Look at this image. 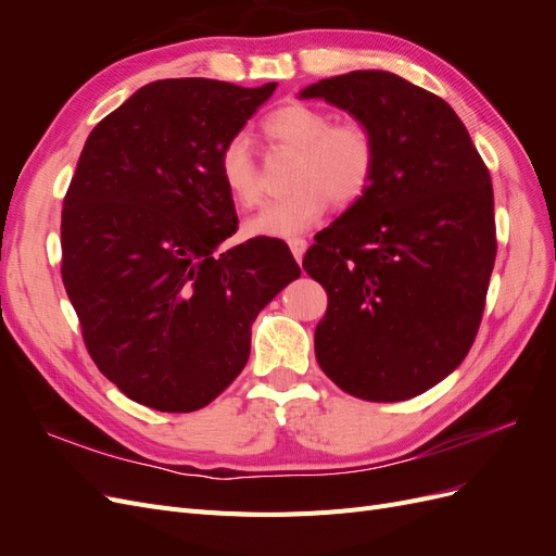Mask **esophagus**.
<instances>
[{
    "label": "esophagus",
    "instance_id": "obj_1",
    "mask_svg": "<svg viewBox=\"0 0 556 556\" xmlns=\"http://www.w3.org/2000/svg\"><path fill=\"white\" fill-rule=\"evenodd\" d=\"M290 250L296 262L304 260V252H306V241L304 239H290Z\"/></svg>",
    "mask_w": 556,
    "mask_h": 556
}]
</instances>
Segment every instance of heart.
<instances>
[{
	"mask_svg": "<svg viewBox=\"0 0 556 556\" xmlns=\"http://www.w3.org/2000/svg\"><path fill=\"white\" fill-rule=\"evenodd\" d=\"M268 141L292 150V192L245 223V233L292 239L325 215L329 201L348 208L368 192L378 166L374 134L362 123H331L329 113L308 104H285L262 121ZM223 188L243 208L262 201L260 166L243 139H229L217 155Z\"/></svg>",
	"mask_w": 556,
	"mask_h": 556,
	"instance_id": "heart-1",
	"label": "heart"
}]
</instances>
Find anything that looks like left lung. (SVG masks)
I'll return each instance as SVG.
<instances>
[{"label":"left lung","instance_id":"left-lung-1","mask_svg":"<svg viewBox=\"0 0 556 556\" xmlns=\"http://www.w3.org/2000/svg\"><path fill=\"white\" fill-rule=\"evenodd\" d=\"M374 134L368 192L315 233L304 268L327 290L315 357L343 392L406 401L468 355L496 260L494 190L445 99L390 72H350L301 90Z\"/></svg>","mask_w":556,"mask_h":556}]
</instances>
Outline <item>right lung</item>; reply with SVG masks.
<instances>
[{
  "label": "right lung",
  "mask_w": 556,
  "mask_h": 556,
  "mask_svg": "<svg viewBox=\"0 0 556 556\" xmlns=\"http://www.w3.org/2000/svg\"><path fill=\"white\" fill-rule=\"evenodd\" d=\"M276 83H148L99 123L62 206V282L117 390L162 413L208 406L250 357V327L301 276L288 243L237 233L217 155Z\"/></svg>",
  "instance_id": "right-lung-1"
}]
</instances>
